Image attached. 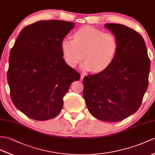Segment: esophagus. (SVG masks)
Returning <instances> with one entry per match:
<instances>
[{"label":"esophagus","mask_w":155,"mask_h":155,"mask_svg":"<svg viewBox=\"0 0 155 155\" xmlns=\"http://www.w3.org/2000/svg\"><path fill=\"white\" fill-rule=\"evenodd\" d=\"M84 77V74H81V81H82V80H83Z\"/></svg>","instance_id":"1"}]
</instances>
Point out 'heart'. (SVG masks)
Segmentation results:
<instances>
[{
	"instance_id": "obj_1",
	"label": "heart",
	"mask_w": 155,
	"mask_h": 155,
	"mask_svg": "<svg viewBox=\"0 0 155 155\" xmlns=\"http://www.w3.org/2000/svg\"><path fill=\"white\" fill-rule=\"evenodd\" d=\"M118 41L112 33H104L94 27L86 26L74 32L73 39L64 38L61 48L64 61L74 67L84 59L82 69L100 73L114 62L118 51Z\"/></svg>"
}]
</instances>
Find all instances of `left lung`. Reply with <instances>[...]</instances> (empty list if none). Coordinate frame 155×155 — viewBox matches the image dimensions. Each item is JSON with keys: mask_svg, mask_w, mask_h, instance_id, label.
<instances>
[{"mask_svg": "<svg viewBox=\"0 0 155 155\" xmlns=\"http://www.w3.org/2000/svg\"><path fill=\"white\" fill-rule=\"evenodd\" d=\"M116 35L118 51L111 65L83 79V96L89 112L104 121H120L141 105L149 84L150 61L138 32L118 24H105Z\"/></svg>", "mask_w": 155, "mask_h": 155, "instance_id": "1", "label": "left lung"}]
</instances>
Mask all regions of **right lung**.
<instances>
[{
    "instance_id": "1",
    "label": "right lung",
    "mask_w": 155,
    "mask_h": 155,
    "mask_svg": "<svg viewBox=\"0 0 155 155\" xmlns=\"http://www.w3.org/2000/svg\"><path fill=\"white\" fill-rule=\"evenodd\" d=\"M73 22L36 21L21 30L10 52L7 80L10 98L17 109L38 121L59 114L63 98L81 74L65 63L61 41Z\"/></svg>"
}]
</instances>
